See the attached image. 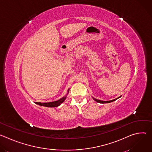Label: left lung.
<instances>
[{
    "mask_svg": "<svg viewBox=\"0 0 152 152\" xmlns=\"http://www.w3.org/2000/svg\"><path fill=\"white\" fill-rule=\"evenodd\" d=\"M120 97H121V96H120L119 97H118V98H116V99H113V100H108V101H103V100H98V99H96L94 98L93 97V99H94V100L96 102H98V103H111V102H114V101L116 100L117 99H119Z\"/></svg>",
    "mask_w": 152,
    "mask_h": 152,
    "instance_id": "8db88e82",
    "label": "left lung"
}]
</instances>
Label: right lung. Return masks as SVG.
I'll list each match as a JSON object with an SVG mask.
<instances>
[{"label":"right lung","mask_w":152,"mask_h":152,"mask_svg":"<svg viewBox=\"0 0 152 152\" xmlns=\"http://www.w3.org/2000/svg\"><path fill=\"white\" fill-rule=\"evenodd\" d=\"M69 90L68 89L67 90V93L66 94V95L64 96L63 97L61 98L59 100H56V101H54V102H47V103H41V102H35L36 104L39 105V106H46V107H57L59 106L61 103H62L64 100L66 99L67 98V96L68 95L69 93Z\"/></svg>","instance_id":"obj_1"}]
</instances>
